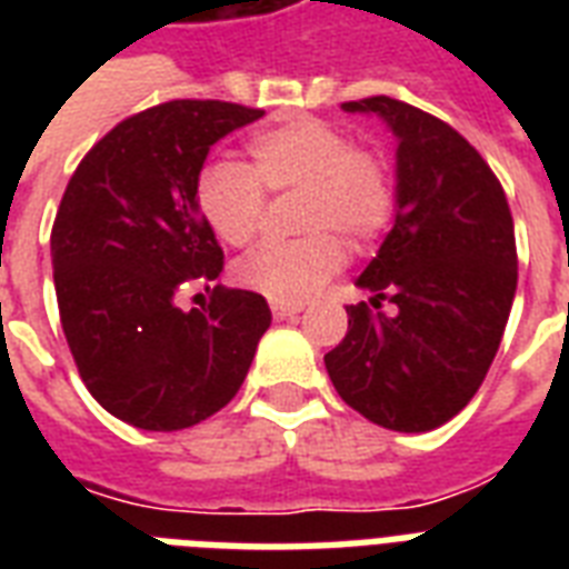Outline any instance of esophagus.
Here are the masks:
<instances>
[{
	"mask_svg": "<svg viewBox=\"0 0 569 569\" xmlns=\"http://www.w3.org/2000/svg\"><path fill=\"white\" fill-rule=\"evenodd\" d=\"M303 307L301 303H271V312H274V319H295L298 312H301Z\"/></svg>",
	"mask_w": 569,
	"mask_h": 569,
	"instance_id": "34e87169",
	"label": "esophagus"
}]
</instances>
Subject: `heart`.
Here are the masks:
<instances>
[{
    "label": "heart",
    "instance_id": "obj_1",
    "mask_svg": "<svg viewBox=\"0 0 569 569\" xmlns=\"http://www.w3.org/2000/svg\"><path fill=\"white\" fill-rule=\"evenodd\" d=\"M266 194H298L295 241H266L236 266V280L274 303H303L346 262L348 239L363 248L396 209L387 156L351 144L339 127L292 118L250 138L248 164L206 162L194 203L206 227L232 248L253 239Z\"/></svg>",
    "mask_w": 569,
    "mask_h": 569
}]
</instances>
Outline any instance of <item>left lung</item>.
Masks as SVG:
<instances>
[{
  "label": "left lung",
  "mask_w": 569,
  "mask_h": 569,
  "mask_svg": "<svg viewBox=\"0 0 569 569\" xmlns=\"http://www.w3.org/2000/svg\"><path fill=\"white\" fill-rule=\"evenodd\" d=\"M396 136V223L357 277L369 303L346 307L348 333L325 366L348 407L389 431H433L476 396L517 292L505 191L467 138L392 97L342 102Z\"/></svg>",
  "instance_id": "1"
}]
</instances>
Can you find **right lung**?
Listing matches in <instances>:
<instances>
[{
  "label": "right lung",
  "instance_id": "right-lung-1",
  "mask_svg": "<svg viewBox=\"0 0 569 569\" xmlns=\"http://www.w3.org/2000/svg\"><path fill=\"white\" fill-rule=\"evenodd\" d=\"M262 114L162 102L111 129L67 182L49 239L61 328L88 392L120 422L191 428L244 383L271 325L266 298L214 286L203 312H182L177 295L223 268L194 203L209 147Z\"/></svg>",
  "mask_w": 569,
  "mask_h": 569
}]
</instances>
